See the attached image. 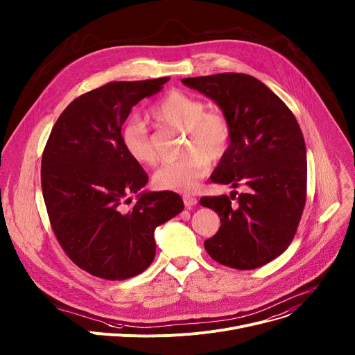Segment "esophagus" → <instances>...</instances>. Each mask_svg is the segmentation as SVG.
Segmentation results:
<instances>
[{"instance_id":"34e87169","label":"esophagus","mask_w":355,"mask_h":355,"mask_svg":"<svg viewBox=\"0 0 355 355\" xmlns=\"http://www.w3.org/2000/svg\"><path fill=\"white\" fill-rule=\"evenodd\" d=\"M182 200H184L185 207H193V205H196V204L198 202V200H197L194 196H190V194H185V196L182 197Z\"/></svg>"}]
</instances>
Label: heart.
Segmentation results:
<instances>
[{
    "label": "heart",
    "mask_w": 355,
    "mask_h": 355,
    "mask_svg": "<svg viewBox=\"0 0 355 355\" xmlns=\"http://www.w3.org/2000/svg\"><path fill=\"white\" fill-rule=\"evenodd\" d=\"M151 116L165 127L185 130V155L162 164L154 173L153 184L162 191H191L209 170V161H220L231 144V123L221 110H205L204 103L182 91H171L153 110ZM125 154L141 165L158 159L153 137L144 123L128 121L121 128Z\"/></svg>",
    "instance_id": "heart-1"
}]
</instances>
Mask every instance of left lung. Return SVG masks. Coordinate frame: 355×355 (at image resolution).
I'll return each mask as SVG.
<instances>
[{
    "label": "left lung",
    "instance_id": "1",
    "mask_svg": "<svg viewBox=\"0 0 355 355\" xmlns=\"http://www.w3.org/2000/svg\"><path fill=\"white\" fill-rule=\"evenodd\" d=\"M227 114L231 144L212 182L244 187L235 204L228 196L202 197L221 227L204 247L214 261L254 270L291 244L306 197V151L291 110L259 80L237 73L184 78Z\"/></svg>",
    "mask_w": 355,
    "mask_h": 355
}]
</instances>
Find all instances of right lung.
Segmentation results:
<instances>
[{
  "instance_id": "obj_1",
  "label": "right lung",
  "mask_w": 355,
  "mask_h": 355,
  "mask_svg": "<svg viewBox=\"0 0 355 355\" xmlns=\"http://www.w3.org/2000/svg\"><path fill=\"white\" fill-rule=\"evenodd\" d=\"M170 77L114 81L88 91L58 116L41 161V187L55 237L71 261L94 277L127 279L155 257L154 230L184 209L173 191L141 193L147 173L121 146L131 108Z\"/></svg>"
}]
</instances>
